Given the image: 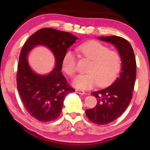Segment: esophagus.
<instances>
[{
  "label": "esophagus",
  "mask_w": 150,
  "mask_h": 150,
  "mask_svg": "<svg viewBox=\"0 0 150 150\" xmlns=\"http://www.w3.org/2000/svg\"><path fill=\"white\" fill-rule=\"evenodd\" d=\"M75 91H76L77 93H78V94H82V95H83V94H86L85 91L82 90V89H76V90H75Z\"/></svg>",
  "instance_id": "esophagus-1"
}]
</instances>
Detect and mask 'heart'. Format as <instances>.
I'll return each mask as SVG.
<instances>
[{"label":"heart","mask_w":150,"mask_h":150,"mask_svg":"<svg viewBox=\"0 0 150 150\" xmlns=\"http://www.w3.org/2000/svg\"><path fill=\"white\" fill-rule=\"evenodd\" d=\"M77 51L82 57L90 61L86 74L74 79L73 85L82 89L92 88L95 85L105 87L116 80L122 65L120 54L97 42L89 41L80 44ZM62 69L70 77L76 72V58L71 51H66L62 61Z\"/></svg>","instance_id":"obj_1"}]
</instances>
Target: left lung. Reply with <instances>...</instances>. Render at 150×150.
Masks as SVG:
<instances>
[{
    "instance_id": "1",
    "label": "left lung",
    "mask_w": 150,
    "mask_h": 150,
    "mask_svg": "<svg viewBox=\"0 0 150 150\" xmlns=\"http://www.w3.org/2000/svg\"><path fill=\"white\" fill-rule=\"evenodd\" d=\"M99 39L116 46L123 65L120 77L112 85L92 93L97 98V105L85 111L87 118L92 123L106 125L117 119L131 101L136 78V61L133 49L126 39L118 36L99 37Z\"/></svg>"
}]
</instances>
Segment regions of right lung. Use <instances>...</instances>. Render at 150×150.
Masks as SVG:
<instances>
[{"mask_svg": "<svg viewBox=\"0 0 150 150\" xmlns=\"http://www.w3.org/2000/svg\"><path fill=\"white\" fill-rule=\"evenodd\" d=\"M77 39L69 32L44 28L32 34L22 47L18 65V89L27 112L39 121L56 120L61 114L65 96L75 92L61 70L65 52ZM37 45L47 46L56 58V67L47 76L34 74L27 62V54Z\"/></svg>", "mask_w": 150, "mask_h": 150, "instance_id": "right-lung-1", "label": "right lung"}]
</instances>
